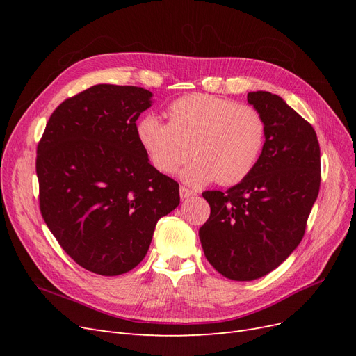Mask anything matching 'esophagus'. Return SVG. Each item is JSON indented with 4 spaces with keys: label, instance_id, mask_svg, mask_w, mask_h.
I'll return each mask as SVG.
<instances>
[{
    "label": "esophagus",
    "instance_id": "34e87169",
    "mask_svg": "<svg viewBox=\"0 0 356 356\" xmlns=\"http://www.w3.org/2000/svg\"><path fill=\"white\" fill-rule=\"evenodd\" d=\"M179 196H181V199H182V200H184V199H188V197L196 196V191H193L191 188L182 186V187L179 188Z\"/></svg>",
    "mask_w": 356,
    "mask_h": 356
}]
</instances>
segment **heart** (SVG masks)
<instances>
[{
  "label": "heart",
  "instance_id": "1",
  "mask_svg": "<svg viewBox=\"0 0 356 356\" xmlns=\"http://www.w3.org/2000/svg\"><path fill=\"white\" fill-rule=\"evenodd\" d=\"M136 135L157 170L174 174L193 153L196 160L182 178L193 186L217 179L229 187L239 184L254 170L264 147L266 123L252 105L191 93L168 106V123L153 115L144 117Z\"/></svg>",
  "mask_w": 356,
  "mask_h": 356
}]
</instances>
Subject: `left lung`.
<instances>
[{
	"label": "left lung",
	"mask_w": 356,
	"mask_h": 356,
	"mask_svg": "<svg viewBox=\"0 0 356 356\" xmlns=\"http://www.w3.org/2000/svg\"><path fill=\"white\" fill-rule=\"evenodd\" d=\"M266 141L250 177L227 191H203L211 215L199 229L204 257L232 281L270 273L301 242L321 186L315 129L270 92L248 93Z\"/></svg>",
	"instance_id": "obj_1"
}]
</instances>
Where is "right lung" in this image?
<instances>
[{"label":"right lung","instance_id":"obj_1","mask_svg":"<svg viewBox=\"0 0 356 356\" xmlns=\"http://www.w3.org/2000/svg\"><path fill=\"white\" fill-rule=\"evenodd\" d=\"M136 86L96 84L53 111L37 147L42 220L83 268L117 276L145 257L179 184L149 163L136 120L152 105Z\"/></svg>","mask_w":356,"mask_h":356}]
</instances>
